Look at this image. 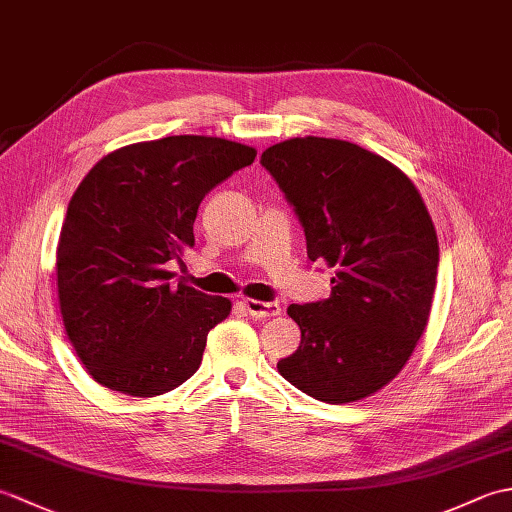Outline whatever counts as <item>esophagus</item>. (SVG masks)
Instances as JSON below:
<instances>
[{"label": "esophagus", "instance_id": "esophagus-1", "mask_svg": "<svg viewBox=\"0 0 512 512\" xmlns=\"http://www.w3.org/2000/svg\"><path fill=\"white\" fill-rule=\"evenodd\" d=\"M244 308L250 314V317L257 319H268V317H277L281 312L279 303L273 301H257V299H244Z\"/></svg>", "mask_w": 512, "mask_h": 512}]
</instances>
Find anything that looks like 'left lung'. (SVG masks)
<instances>
[{"label": "left lung", "mask_w": 512, "mask_h": 512, "mask_svg": "<svg viewBox=\"0 0 512 512\" xmlns=\"http://www.w3.org/2000/svg\"><path fill=\"white\" fill-rule=\"evenodd\" d=\"M262 167L295 209L310 262L336 270L328 299L288 308L301 345L279 374L330 405L372 396L427 328L440 257L427 206L398 167L347 140L290 138Z\"/></svg>", "instance_id": "obj_1"}]
</instances>
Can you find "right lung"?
<instances>
[{
  "instance_id": "obj_1",
  "label": "right lung",
  "mask_w": 512,
  "mask_h": 512,
  "mask_svg": "<svg viewBox=\"0 0 512 512\" xmlns=\"http://www.w3.org/2000/svg\"><path fill=\"white\" fill-rule=\"evenodd\" d=\"M257 151L211 136H167L101 158L68 204L57 246L65 332L90 376L151 398L191 378L226 297L171 284L165 268L195 244L198 206Z\"/></svg>"
}]
</instances>
